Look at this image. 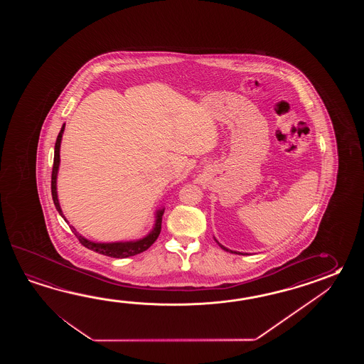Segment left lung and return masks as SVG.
<instances>
[{
  "label": "left lung",
  "instance_id": "left-lung-1",
  "mask_svg": "<svg viewBox=\"0 0 364 364\" xmlns=\"http://www.w3.org/2000/svg\"><path fill=\"white\" fill-rule=\"evenodd\" d=\"M215 240L217 242V245L220 246V247L223 248V250H225V251H229V252H232V254H238V255H248V254H245V252H238V251H232V250H229V248L225 247V246H223L218 240L215 238Z\"/></svg>",
  "mask_w": 364,
  "mask_h": 364
}]
</instances>
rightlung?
<instances>
[{
	"mask_svg": "<svg viewBox=\"0 0 364 364\" xmlns=\"http://www.w3.org/2000/svg\"><path fill=\"white\" fill-rule=\"evenodd\" d=\"M65 132V124H62L61 132L57 136L55 146V160H53V171H52V196H53V203H55V209L58 210V213L61 215L62 218L69 224V221L66 220V217L62 212L60 200H58V193H57V176H58V169H60V148H61L62 135ZM165 208L156 209L155 212V224L152 226L151 232L147 235H144L143 238L135 240H121V242H92V240H87L82 234L77 232V229L74 226H70V229L75 234L79 242L85 246V247L92 250L95 252H99L102 255L110 256V257H117V259H124L129 256L138 255L140 252L146 251L147 248L151 247L155 240H157L159 234L161 232V221H163V215Z\"/></svg>",
	"mask_w": 364,
	"mask_h": 364,
	"instance_id": "obj_1",
	"label": "right lung"
}]
</instances>
